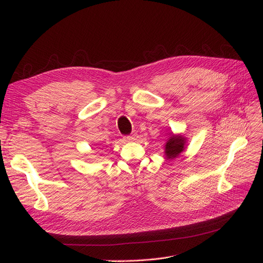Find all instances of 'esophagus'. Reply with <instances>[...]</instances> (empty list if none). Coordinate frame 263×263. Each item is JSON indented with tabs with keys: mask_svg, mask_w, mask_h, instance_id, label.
Here are the masks:
<instances>
[{
	"mask_svg": "<svg viewBox=\"0 0 263 263\" xmlns=\"http://www.w3.org/2000/svg\"><path fill=\"white\" fill-rule=\"evenodd\" d=\"M137 138H138V135L137 134H133V135H130V136H126L125 140L126 141H134V140H136Z\"/></svg>",
	"mask_w": 263,
	"mask_h": 263,
	"instance_id": "obj_1",
	"label": "esophagus"
}]
</instances>
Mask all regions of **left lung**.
Instances as JSON below:
<instances>
[{"mask_svg": "<svg viewBox=\"0 0 263 263\" xmlns=\"http://www.w3.org/2000/svg\"><path fill=\"white\" fill-rule=\"evenodd\" d=\"M169 138L164 145V157L166 160H173L186 149L187 138L182 134L169 133Z\"/></svg>", "mask_w": 263, "mask_h": 263, "instance_id": "1", "label": "left lung"}]
</instances>
